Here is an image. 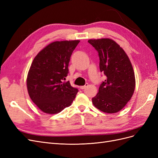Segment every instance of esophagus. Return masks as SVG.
Returning <instances> with one entry per match:
<instances>
[{
    "instance_id": "obj_1",
    "label": "esophagus",
    "mask_w": 158,
    "mask_h": 158,
    "mask_svg": "<svg viewBox=\"0 0 158 158\" xmlns=\"http://www.w3.org/2000/svg\"><path fill=\"white\" fill-rule=\"evenodd\" d=\"M88 84H85L84 85H82V86H80V88L81 89H84V88H85L86 87H88Z\"/></svg>"
}]
</instances>
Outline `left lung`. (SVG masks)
Returning <instances> with one entry per match:
<instances>
[{
	"instance_id": "obj_1",
	"label": "left lung",
	"mask_w": 158,
	"mask_h": 158,
	"mask_svg": "<svg viewBox=\"0 0 158 158\" xmlns=\"http://www.w3.org/2000/svg\"><path fill=\"white\" fill-rule=\"evenodd\" d=\"M88 43L98 51L100 71L106 76L92 103L104 113H117L135 92V75L131 60L122 47L109 38L89 40Z\"/></svg>"
}]
</instances>
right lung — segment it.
Instances as JSON below:
<instances>
[{
	"label": "right lung",
	"instance_id": "add662e5",
	"mask_svg": "<svg viewBox=\"0 0 158 158\" xmlns=\"http://www.w3.org/2000/svg\"><path fill=\"white\" fill-rule=\"evenodd\" d=\"M80 40L56 41L40 51L33 59L26 79L32 102L41 111L56 114L69 107L78 89L64 82L70 56Z\"/></svg>",
	"mask_w": 158,
	"mask_h": 158
}]
</instances>
